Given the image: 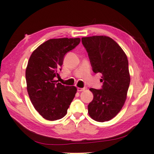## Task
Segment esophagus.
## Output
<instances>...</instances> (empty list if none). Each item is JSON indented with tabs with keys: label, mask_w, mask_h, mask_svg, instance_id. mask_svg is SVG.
<instances>
[{
	"label": "esophagus",
	"mask_w": 154,
	"mask_h": 154,
	"mask_svg": "<svg viewBox=\"0 0 154 154\" xmlns=\"http://www.w3.org/2000/svg\"><path fill=\"white\" fill-rule=\"evenodd\" d=\"M78 91H79V92H81V91H83L85 90V88H78Z\"/></svg>",
	"instance_id": "34e87169"
}]
</instances>
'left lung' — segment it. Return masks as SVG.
<instances>
[{"label": "left lung", "mask_w": 154, "mask_h": 154, "mask_svg": "<svg viewBox=\"0 0 154 154\" xmlns=\"http://www.w3.org/2000/svg\"><path fill=\"white\" fill-rule=\"evenodd\" d=\"M95 73H101V89L90 88L93 99L88 106L91 118L103 122L114 118L125 103L131 78L125 53L116 42L106 36L82 38Z\"/></svg>", "instance_id": "1"}]
</instances>
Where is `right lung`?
<instances>
[{"label":"right lung","instance_id":"right-lung-1","mask_svg":"<svg viewBox=\"0 0 154 154\" xmlns=\"http://www.w3.org/2000/svg\"><path fill=\"white\" fill-rule=\"evenodd\" d=\"M80 42L75 38L50 39L32 53L26 70L27 91L35 109L46 120L61 119L67 114L77 88L55 80L64 56Z\"/></svg>","mask_w":154,"mask_h":154}]
</instances>
